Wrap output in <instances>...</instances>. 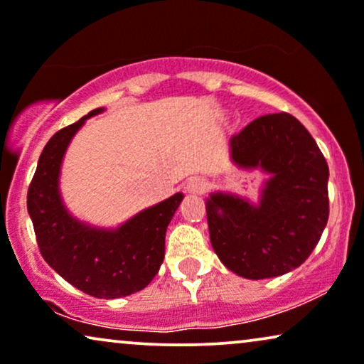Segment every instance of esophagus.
Returning <instances> with one entry per match:
<instances>
[{
	"instance_id": "obj_1",
	"label": "esophagus",
	"mask_w": 364,
	"mask_h": 364,
	"mask_svg": "<svg viewBox=\"0 0 364 364\" xmlns=\"http://www.w3.org/2000/svg\"><path fill=\"white\" fill-rule=\"evenodd\" d=\"M206 186H208L206 185V179L200 178V176L190 178L185 183V190L188 193H191V195H201V193L206 191Z\"/></svg>"
}]
</instances>
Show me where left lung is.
Segmentation results:
<instances>
[{
    "mask_svg": "<svg viewBox=\"0 0 364 364\" xmlns=\"http://www.w3.org/2000/svg\"><path fill=\"white\" fill-rule=\"evenodd\" d=\"M238 168L269 173L260 203L228 193L206 200L210 240L245 279L279 277L304 264L329 218V168L307 129L287 112L255 119L230 139Z\"/></svg>",
    "mask_w": 364,
    "mask_h": 364,
    "instance_id": "obj_1",
    "label": "left lung"
}]
</instances>
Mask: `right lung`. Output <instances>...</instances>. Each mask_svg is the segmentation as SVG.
Masks as SVG:
<instances>
[{
    "label": "right lung",
    "instance_id": "right-lung-1",
    "mask_svg": "<svg viewBox=\"0 0 364 364\" xmlns=\"http://www.w3.org/2000/svg\"><path fill=\"white\" fill-rule=\"evenodd\" d=\"M102 110L55 132L40 154L26 203L40 254L55 272L92 297L117 299L144 289L158 274L166 228L183 195L142 210L116 230L90 227L68 213L58 190L62 159L85 119Z\"/></svg>",
    "mask_w": 364,
    "mask_h": 364
}]
</instances>
